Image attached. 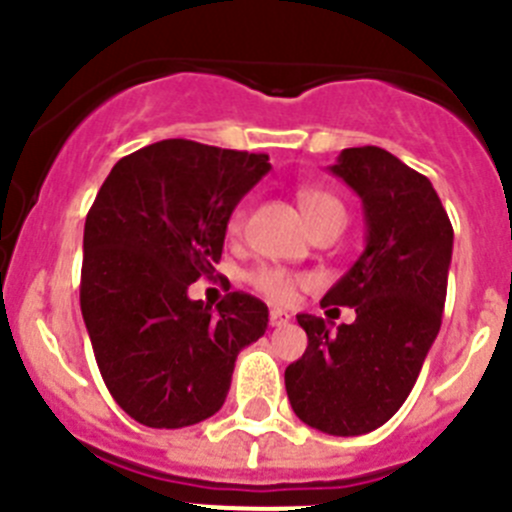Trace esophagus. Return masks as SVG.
I'll list each match as a JSON object with an SVG mask.
<instances>
[{"label":"esophagus","instance_id":"esophagus-1","mask_svg":"<svg viewBox=\"0 0 512 512\" xmlns=\"http://www.w3.org/2000/svg\"><path fill=\"white\" fill-rule=\"evenodd\" d=\"M289 318H292L289 312H284V310H279V307H274V310L269 312V325H271V328H282V325L289 323Z\"/></svg>","mask_w":512,"mask_h":512}]
</instances>
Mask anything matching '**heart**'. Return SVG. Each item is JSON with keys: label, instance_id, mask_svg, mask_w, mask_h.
Returning <instances> with one entry per match:
<instances>
[{"label": "heart", "instance_id": "1", "mask_svg": "<svg viewBox=\"0 0 512 512\" xmlns=\"http://www.w3.org/2000/svg\"><path fill=\"white\" fill-rule=\"evenodd\" d=\"M297 200H300V207L302 212H305L307 223L310 225L315 223V220H320L323 215H330V212H343L341 202H338L333 194L323 192V189H315V187L300 189ZM343 215H346V212H343ZM243 220H246L243 212L235 210L228 220V235H241ZM248 282L259 289L261 295L269 297V300L274 302H289L292 297H295L297 277L295 274H289V271L277 269V266H261V269H256L251 277H248Z\"/></svg>", "mask_w": 512, "mask_h": 512}]
</instances>
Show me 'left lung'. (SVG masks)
Wrapping results in <instances>:
<instances>
[{
  "instance_id": "1",
  "label": "left lung",
  "mask_w": 512,
  "mask_h": 512,
  "mask_svg": "<svg viewBox=\"0 0 512 512\" xmlns=\"http://www.w3.org/2000/svg\"><path fill=\"white\" fill-rule=\"evenodd\" d=\"M330 174L361 197L366 246L320 305L356 307L351 325L297 315L307 333L284 384L297 418L328 436H361L408 400L441 328L454 228L433 184L377 146L346 148Z\"/></svg>"
}]
</instances>
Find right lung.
<instances>
[{
	"instance_id": "right-lung-1",
	"label": "right lung",
	"mask_w": 512,
	"mask_h": 512,
	"mask_svg": "<svg viewBox=\"0 0 512 512\" xmlns=\"http://www.w3.org/2000/svg\"><path fill=\"white\" fill-rule=\"evenodd\" d=\"M266 153L158 140L120 158L84 225L81 315L115 402L148 428H184L223 408L235 359L259 341L269 307L228 292L189 297L210 277Z\"/></svg>"
}]
</instances>
